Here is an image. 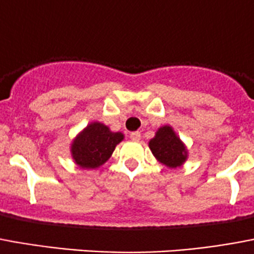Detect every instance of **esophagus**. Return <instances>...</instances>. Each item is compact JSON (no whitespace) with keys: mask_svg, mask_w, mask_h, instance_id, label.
I'll list each match as a JSON object with an SVG mask.
<instances>
[{"mask_svg":"<svg viewBox=\"0 0 254 254\" xmlns=\"http://www.w3.org/2000/svg\"><path fill=\"white\" fill-rule=\"evenodd\" d=\"M140 138H141V133L140 132L130 133V140L132 141H140Z\"/></svg>","mask_w":254,"mask_h":254,"instance_id":"34e87169","label":"esophagus"}]
</instances>
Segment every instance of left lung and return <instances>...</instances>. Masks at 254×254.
Segmentation results:
<instances>
[{"label":"left lung","mask_w":254,"mask_h":254,"mask_svg":"<svg viewBox=\"0 0 254 254\" xmlns=\"http://www.w3.org/2000/svg\"><path fill=\"white\" fill-rule=\"evenodd\" d=\"M152 153L161 164L170 168H178L187 160V148L175 130L168 125L157 129L155 137L149 141Z\"/></svg>","instance_id":"obj_1"}]
</instances>
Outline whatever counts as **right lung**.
I'll use <instances>...</instances> for the list:
<instances>
[{
  "label": "right lung",
  "instance_id": "add662e5",
  "mask_svg": "<svg viewBox=\"0 0 254 254\" xmlns=\"http://www.w3.org/2000/svg\"><path fill=\"white\" fill-rule=\"evenodd\" d=\"M122 140L124 134L121 132H112L101 122H91L74 138L71 156L80 168L94 170L110 159Z\"/></svg>",
  "mask_w": 254,
  "mask_h": 254
}]
</instances>
